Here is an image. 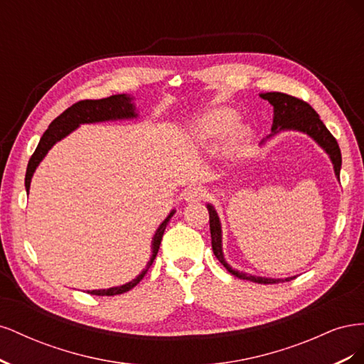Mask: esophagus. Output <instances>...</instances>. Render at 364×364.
I'll return each instance as SVG.
<instances>
[{
  "label": "esophagus",
  "mask_w": 364,
  "mask_h": 364,
  "mask_svg": "<svg viewBox=\"0 0 364 364\" xmlns=\"http://www.w3.org/2000/svg\"><path fill=\"white\" fill-rule=\"evenodd\" d=\"M205 196H206V191L203 186H190V188L185 193V200L188 203L200 202L205 199Z\"/></svg>",
  "instance_id": "esophagus-1"
}]
</instances>
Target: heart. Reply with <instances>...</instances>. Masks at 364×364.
<instances>
[{
    "instance_id": "heart-1",
    "label": "heart",
    "mask_w": 364,
    "mask_h": 364,
    "mask_svg": "<svg viewBox=\"0 0 364 364\" xmlns=\"http://www.w3.org/2000/svg\"><path fill=\"white\" fill-rule=\"evenodd\" d=\"M235 118V114L230 111V109H218V111H214L213 114H209L197 121L193 127V138L199 142H205L222 136L234 126ZM246 136L247 132L245 127L237 129L230 146H232L234 150H238L243 146Z\"/></svg>"
}]
</instances>
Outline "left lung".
Listing matches in <instances>:
<instances>
[{
	"label": "left lung",
	"instance_id": "left-lung-1",
	"mask_svg": "<svg viewBox=\"0 0 364 364\" xmlns=\"http://www.w3.org/2000/svg\"><path fill=\"white\" fill-rule=\"evenodd\" d=\"M259 97L264 98V100H267L273 106L272 134L267 138L279 134L281 130H297V132H302V134H306L308 136H311L329 155V159L333 161V165H334V173L338 179L340 167H341L340 147L337 144L336 138L322 123V119L318 118L314 109L306 102L301 100V98H296L293 95L284 94V92H266V94H259ZM206 208L209 213V229H211V245H213L214 255L220 262L223 264L229 273H232L234 277L240 279H246V281L258 282V284H278L281 281H291L293 278H296L293 277V278H285V279H273V278L255 277V274L234 270L223 257L222 226H220L218 215L213 205L208 203Z\"/></svg>",
	"mask_w": 364,
	"mask_h": 364
}]
</instances>
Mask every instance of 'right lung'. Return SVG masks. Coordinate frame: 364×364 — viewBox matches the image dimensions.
I'll return each instance as SVG.
<instances>
[{
    "instance_id": "right-lung-1",
    "label": "right lung",
    "mask_w": 364,
    "mask_h": 364,
    "mask_svg": "<svg viewBox=\"0 0 364 364\" xmlns=\"http://www.w3.org/2000/svg\"><path fill=\"white\" fill-rule=\"evenodd\" d=\"M138 114L135 112V105L132 103V97L126 94H118V95H111L107 98H100V100H82L74 103L71 107H68L67 111H63L58 118L53 119V123L48 126V129L43 132V135L39 141V144L33 153L28 165H27V173H26V190L28 193L30 190V182L33 178V173H35L36 167L39 162L46 158L48 150L56 144L58 141L70 135L73 130H75L80 124H90V123H102V121H111V119H130V118H136ZM176 211L168 214V217L164 220V222L159 225L158 230L153 235L151 241V258L147 262L146 269L142 270L135 279H132L130 282L119 285V287H112V289H106V290H92L87 291L95 296H115L126 293L132 290L135 285L144 278V274L150 269V266L155 261L158 250L162 241L164 230L167 228L170 218L173 217Z\"/></svg>"
}]
</instances>
